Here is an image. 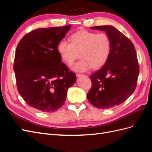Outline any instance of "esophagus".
Instances as JSON below:
<instances>
[{
	"label": "esophagus",
	"mask_w": 152,
	"mask_h": 152,
	"mask_svg": "<svg viewBox=\"0 0 152 152\" xmlns=\"http://www.w3.org/2000/svg\"><path fill=\"white\" fill-rule=\"evenodd\" d=\"M76 75H77V77H82V76H84V75L83 74H80V73H77L76 74Z\"/></svg>",
	"instance_id": "34e87169"
}]
</instances>
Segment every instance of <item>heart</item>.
<instances>
[{
    "label": "heart",
    "mask_w": 152,
    "mask_h": 152,
    "mask_svg": "<svg viewBox=\"0 0 152 152\" xmlns=\"http://www.w3.org/2000/svg\"><path fill=\"white\" fill-rule=\"evenodd\" d=\"M70 43L62 39L58 44L57 50L61 59L70 65L78 58L80 61L72 67L76 72H86L98 69L107 62L111 51V41L105 33L96 34L87 30H80L73 34Z\"/></svg>",
    "instance_id": "b5f03b06"
}]
</instances>
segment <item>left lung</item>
<instances>
[{
    "mask_svg": "<svg viewBox=\"0 0 152 152\" xmlns=\"http://www.w3.org/2000/svg\"><path fill=\"white\" fill-rule=\"evenodd\" d=\"M106 32L111 41V51L104 65L90 75L92 87L87 93L91 104L108 109L124 103L134 93L140 69L131 41L110 25L91 27Z\"/></svg>",
    "mask_w": 152,
    "mask_h": 152,
    "instance_id": "left-lung-1",
    "label": "left lung"
}]
</instances>
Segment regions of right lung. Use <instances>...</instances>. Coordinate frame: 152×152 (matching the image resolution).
<instances>
[{"mask_svg": "<svg viewBox=\"0 0 152 152\" xmlns=\"http://www.w3.org/2000/svg\"><path fill=\"white\" fill-rule=\"evenodd\" d=\"M65 26L39 28L18 43L14 62L17 89L26 104L40 112H54L65 103L74 73L61 62L58 42L70 29Z\"/></svg>", "mask_w": 152, "mask_h": 152, "instance_id": "1", "label": "right lung"}]
</instances>
